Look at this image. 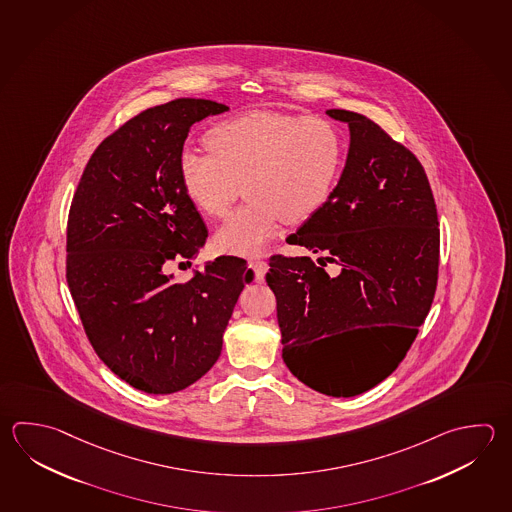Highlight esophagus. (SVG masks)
<instances>
[{
  "instance_id": "1",
  "label": "esophagus",
  "mask_w": 512,
  "mask_h": 512,
  "mask_svg": "<svg viewBox=\"0 0 512 512\" xmlns=\"http://www.w3.org/2000/svg\"><path fill=\"white\" fill-rule=\"evenodd\" d=\"M250 268L255 273V280L262 282L266 271H268V262L262 261V259H253V261H250Z\"/></svg>"
}]
</instances>
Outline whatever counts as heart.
Here are the masks:
<instances>
[{
	"instance_id": "b5f03b06",
	"label": "heart",
	"mask_w": 512,
	"mask_h": 512,
	"mask_svg": "<svg viewBox=\"0 0 512 512\" xmlns=\"http://www.w3.org/2000/svg\"><path fill=\"white\" fill-rule=\"evenodd\" d=\"M208 152L183 148L177 159L186 197L208 217H222L242 192L248 201L215 232L217 248L257 255L280 221H306L335 192L346 143L337 126L320 117L257 110L213 125Z\"/></svg>"
}]
</instances>
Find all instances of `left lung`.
I'll return each mask as SVG.
<instances>
[{
    "label": "left lung",
    "instance_id": "8db88e82",
    "mask_svg": "<svg viewBox=\"0 0 512 512\" xmlns=\"http://www.w3.org/2000/svg\"><path fill=\"white\" fill-rule=\"evenodd\" d=\"M326 114L348 123L346 166L328 204L288 237L324 257L317 266L309 257L275 255L266 282L277 297L288 369L322 395L348 398L389 377L411 348L433 304L440 230L415 155L362 114ZM322 260L341 266L335 278ZM355 325L390 335L351 370L332 340Z\"/></svg>",
    "mask_w": 512,
    "mask_h": 512
}]
</instances>
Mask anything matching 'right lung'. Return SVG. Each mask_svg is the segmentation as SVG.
Wrapping results in <instances>:
<instances>
[{
	"label": "right lung",
	"mask_w": 512,
	"mask_h": 512,
	"mask_svg": "<svg viewBox=\"0 0 512 512\" xmlns=\"http://www.w3.org/2000/svg\"><path fill=\"white\" fill-rule=\"evenodd\" d=\"M226 110L179 97L132 117L97 146L68 213L67 282L88 340L110 371L150 395L177 393L212 369L253 279L232 255L186 282L166 271L195 259L208 237L177 159L193 123Z\"/></svg>",
	"instance_id": "add662e5"
}]
</instances>
